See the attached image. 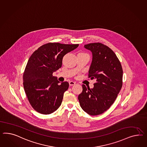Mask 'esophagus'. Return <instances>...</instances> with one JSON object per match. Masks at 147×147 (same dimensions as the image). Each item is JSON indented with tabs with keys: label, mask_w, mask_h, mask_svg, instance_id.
<instances>
[{
	"label": "esophagus",
	"mask_w": 147,
	"mask_h": 147,
	"mask_svg": "<svg viewBox=\"0 0 147 147\" xmlns=\"http://www.w3.org/2000/svg\"><path fill=\"white\" fill-rule=\"evenodd\" d=\"M76 82L74 81H69V86H73V85H75L76 84Z\"/></svg>",
	"instance_id": "esophagus-1"
}]
</instances>
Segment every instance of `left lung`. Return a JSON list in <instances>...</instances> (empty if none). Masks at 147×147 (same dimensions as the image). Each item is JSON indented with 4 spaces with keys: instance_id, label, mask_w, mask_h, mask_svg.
I'll return each mask as SVG.
<instances>
[{
    "instance_id": "obj_1",
    "label": "left lung",
    "mask_w": 147,
    "mask_h": 147,
    "mask_svg": "<svg viewBox=\"0 0 147 147\" xmlns=\"http://www.w3.org/2000/svg\"><path fill=\"white\" fill-rule=\"evenodd\" d=\"M84 47L92 53L89 77L95 79L96 82L91 89L82 84L78 99L84 111L90 115H98L115 101L123 85V68L115 52L107 46L95 43Z\"/></svg>"
}]
</instances>
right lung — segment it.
<instances>
[{
  "mask_svg": "<svg viewBox=\"0 0 147 147\" xmlns=\"http://www.w3.org/2000/svg\"><path fill=\"white\" fill-rule=\"evenodd\" d=\"M78 46L49 43L40 47L30 57L24 71V87L29 103L37 112L51 114L61 104L69 84H59L52 74L61 67L63 56Z\"/></svg>",
  "mask_w": 147,
  "mask_h": 147,
  "instance_id": "obj_1",
  "label": "right lung"
}]
</instances>
